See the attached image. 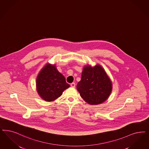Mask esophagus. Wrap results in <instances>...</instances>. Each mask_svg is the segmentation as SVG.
<instances>
[{"label": "esophagus", "instance_id": "obj_1", "mask_svg": "<svg viewBox=\"0 0 149 149\" xmlns=\"http://www.w3.org/2000/svg\"><path fill=\"white\" fill-rule=\"evenodd\" d=\"M70 86H71L72 87H75V84L74 82H72V84H70Z\"/></svg>", "mask_w": 149, "mask_h": 149}]
</instances>
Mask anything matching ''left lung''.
I'll list each match as a JSON object with an SVG mask.
<instances>
[{"label":"left lung","instance_id":"1","mask_svg":"<svg viewBox=\"0 0 149 149\" xmlns=\"http://www.w3.org/2000/svg\"><path fill=\"white\" fill-rule=\"evenodd\" d=\"M77 91L81 97L90 104L104 102L110 95L112 85L107 74L100 65H87L83 68L81 79L77 83Z\"/></svg>","mask_w":149,"mask_h":149}]
</instances>
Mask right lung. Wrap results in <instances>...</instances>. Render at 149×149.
<instances>
[{"label": "right lung", "instance_id": "right-lung-1", "mask_svg": "<svg viewBox=\"0 0 149 149\" xmlns=\"http://www.w3.org/2000/svg\"><path fill=\"white\" fill-rule=\"evenodd\" d=\"M69 87L65 77L58 71L55 65L47 64L39 72L36 79L37 93L46 101L55 100Z\"/></svg>", "mask_w": 149, "mask_h": 149}]
</instances>
